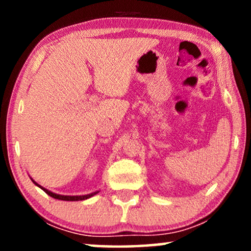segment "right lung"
I'll return each instance as SVG.
<instances>
[{"mask_svg":"<svg viewBox=\"0 0 251 251\" xmlns=\"http://www.w3.org/2000/svg\"><path fill=\"white\" fill-rule=\"evenodd\" d=\"M32 180H33V179H32ZM33 183L35 184V185H37V186H39L40 188H42V190H43L44 192H46V193H47L48 195H50V197L53 198V199H57V200H64V201H80V200H85V199H89V198L94 197L95 194L98 193V192H94V193H90V194H87V195H74V197H71V195H59V194L52 193V192L48 191L47 188L40 186V185L37 184V183H35V181H34V180H33Z\"/></svg>","mask_w":251,"mask_h":251,"instance_id":"right-lung-1","label":"right lung"}]
</instances>
